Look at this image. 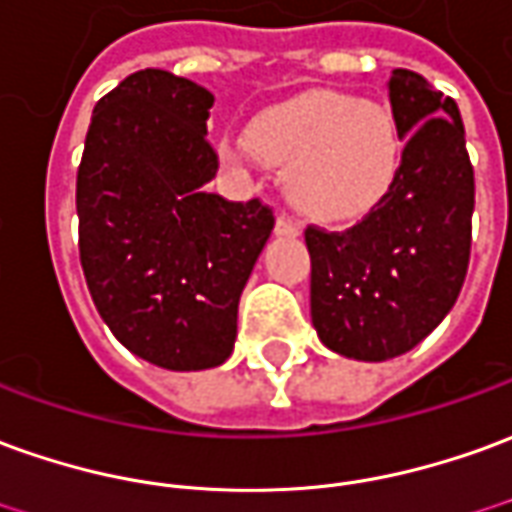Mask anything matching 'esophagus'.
<instances>
[{
	"mask_svg": "<svg viewBox=\"0 0 512 512\" xmlns=\"http://www.w3.org/2000/svg\"><path fill=\"white\" fill-rule=\"evenodd\" d=\"M274 230H277V235H285V238H296V235L302 232V227H299L291 216L280 213V216H277V224H274Z\"/></svg>",
	"mask_w": 512,
	"mask_h": 512,
	"instance_id": "obj_1",
	"label": "esophagus"
}]
</instances>
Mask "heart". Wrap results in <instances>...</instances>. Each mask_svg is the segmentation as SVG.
<instances>
[{"instance_id": "heart-1", "label": "heart", "mask_w": 512, "mask_h": 512, "mask_svg": "<svg viewBox=\"0 0 512 512\" xmlns=\"http://www.w3.org/2000/svg\"><path fill=\"white\" fill-rule=\"evenodd\" d=\"M246 149L282 169V191L302 216L352 221L380 205L402 169V130L391 107L343 91H302L260 110Z\"/></svg>"}]
</instances>
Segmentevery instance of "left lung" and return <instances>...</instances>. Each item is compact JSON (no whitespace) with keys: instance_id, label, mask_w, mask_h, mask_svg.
Here are the masks:
<instances>
[{"instance_id":"obj_1","label":"left lung","mask_w":512,"mask_h":512,"mask_svg":"<svg viewBox=\"0 0 512 512\" xmlns=\"http://www.w3.org/2000/svg\"><path fill=\"white\" fill-rule=\"evenodd\" d=\"M388 96L405 141L393 188L349 230H305L318 338L368 363L405 355L441 324L471 255L474 169L455 99L407 69Z\"/></svg>"}]
</instances>
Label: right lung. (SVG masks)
<instances>
[{"instance_id": "right-lung-1", "label": "right lung", "mask_w": 512, "mask_h": 512, "mask_svg": "<svg viewBox=\"0 0 512 512\" xmlns=\"http://www.w3.org/2000/svg\"><path fill=\"white\" fill-rule=\"evenodd\" d=\"M213 94L163 69L94 107L77 169L80 263L99 316L132 355L202 371L232 355L238 299L274 230L260 199L207 194Z\"/></svg>"}]
</instances>
